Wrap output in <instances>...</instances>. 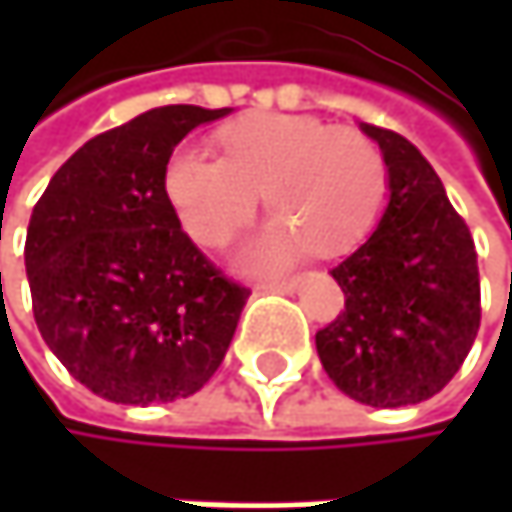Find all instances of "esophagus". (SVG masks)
Wrapping results in <instances>:
<instances>
[{"instance_id": "1", "label": "esophagus", "mask_w": 512, "mask_h": 512, "mask_svg": "<svg viewBox=\"0 0 512 512\" xmlns=\"http://www.w3.org/2000/svg\"><path fill=\"white\" fill-rule=\"evenodd\" d=\"M299 287V278H281V281H260L257 290L263 293H293Z\"/></svg>"}]
</instances>
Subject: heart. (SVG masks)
Listing matches in <instances>:
<instances>
[{"label":"heart","instance_id":"heart-1","mask_svg":"<svg viewBox=\"0 0 512 512\" xmlns=\"http://www.w3.org/2000/svg\"><path fill=\"white\" fill-rule=\"evenodd\" d=\"M225 156L177 148L165 192L183 228L204 246L225 243L255 210L260 189L275 219L252 257L281 263L311 249L344 255L373 231L388 201L382 151L356 130L308 115H257L222 130Z\"/></svg>","mask_w":512,"mask_h":512}]
</instances>
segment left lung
I'll list each match as a JSON object with an SVG mask.
<instances>
[{
	"label": "left lung",
	"instance_id": "left-lung-1",
	"mask_svg": "<svg viewBox=\"0 0 512 512\" xmlns=\"http://www.w3.org/2000/svg\"><path fill=\"white\" fill-rule=\"evenodd\" d=\"M388 165L376 231L332 278L347 311L317 332L329 379L358 403L394 409L439 394L480 329L477 252L424 154L400 133L361 124Z\"/></svg>",
	"mask_w": 512,
	"mask_h": 512
}]
</instances>
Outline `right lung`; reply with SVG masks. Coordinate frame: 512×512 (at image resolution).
I'll use <instances>...</instances> for the list:
<instances>
[{"instance_id": "obj_1", "label": "right lung", "mask_w": 512, "mask_h": 512, "mask_svg": "<svg viewBox=\"0 0 512 512\" xmlns=\"http://www.w3.org/2000/svg\"><path fill=\"white\" fill-rule=\"evenodd\" d=\"M231 109L159 106L94 136L32 210L26 275L41 338L97 397L151 406L207 385L249 290L183 234L165 192L177 142Z\"/></svg>"}]
</instances>
